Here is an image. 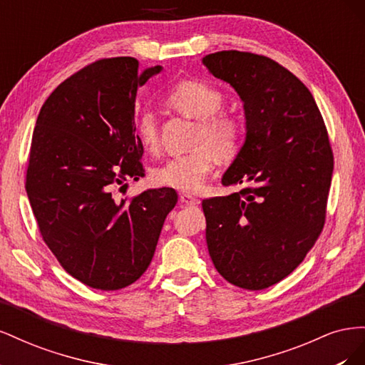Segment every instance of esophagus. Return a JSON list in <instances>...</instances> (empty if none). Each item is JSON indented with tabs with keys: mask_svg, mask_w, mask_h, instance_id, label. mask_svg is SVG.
I'll return each mask as SVG.
<instances>
[{
	"mask_svg": "<svg viewBox=\"0 0 365 365\" xmlns=\"http://www.w3.org/2000/svg\"><path fill=\"white\" fill-rule=\"evenodd\" d=\"M180 201L182 204H185V205H200V202H201L200 200H197V197H195V196H192L189 193H182L180 196Z\"/></svg>",
	"mask_w": 365,
	"mask_h": 365,
	"instance_id": "34e87169",
	"label": "esophagus"
}]
</instances>
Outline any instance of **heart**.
Wrapping results in <instances>:
<instances>
[{
  "label": "heart",
  "mask_w": 365,
  "mask_h": 365,
  "mask_svg": "<svg viewBox=\"0 0 365 365\" xmlns=\"http://www.w3.org/2000/svg\"><path fill=\"white\" fill-rule=\"evenodd\" d=\"M165 103L180 114L200 120L195 132V150L169 158L153 169L152 180L158 185L181 192H197L220 160L233 158L239 150V121L222 113L224 96L215 86L201 81H182L165 94ZM135 132L148 152L160 149L157 115L145 111L135 120Z\"/></svg>",
  "instance_id": "heart-1"
}]
</instances>
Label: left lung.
I'll use <instances>...</instances> for the list:
<instances>
[{"label": "left lung", "instance_id": "obj_1", "mask_svg": "<svg viewBox=\"0 0 365 365\" xmlns=\"http://www.w3.org/2000/svg\"><path fill=\"white\" fill-rule=\"evenodd\" d=\"M202 63L244 102L247 135L222 176L240 190L202 201L215 268L231 284L259 291L303 262L326 220L334 153L306 85L275 61L217 51Z\"/></svg>", "mask_w": 365, "mask_h": 365}]
</instances>
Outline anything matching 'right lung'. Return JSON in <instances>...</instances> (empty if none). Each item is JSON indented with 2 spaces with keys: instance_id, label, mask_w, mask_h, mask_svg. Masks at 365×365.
Here are the masks:
<instances>
[{
  "instance_id": "right-lung-1",
  "label": "right lung",
  "mask_w": 365,
  "mask_h": 365,
  "mask_svg": "<svg viewBox=\"0 0 365 365\" xmlns=\"http://www.w3.org/2000/svg\"><path fill=\"white\" fill-rule=\"evenodd\" d=\"M161 70L138 71L135 58L86 65L48 96L33 130L26 190L41 236L61 267L94 289L117 291L141 277L178 202L169 187L129 201L111 192L145 175L135 97Z\"/></svg>"
}]
</instances>
